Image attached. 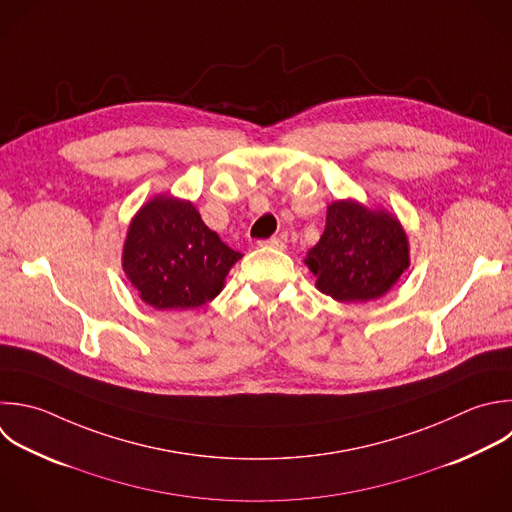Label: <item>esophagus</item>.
Returning <instances> with one entry per match:
<instances>
[{"label":"esophagus","mask_w":512,"mask_h":512,"mask_svg":"<svg viewBox=\"0 0 512 512\" xmlns=\"http://www.w3.org/2000/svg\"><path fill=\"white\" fill-rule=\"evenodd\" d=\"M260 246H270V248H276V250H286V242H284V240H280V238L264 240V242H260Z\"/></svg>","instance_id":"1"}]
</instances>
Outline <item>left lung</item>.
Instances as JSON below:
<instances>
[{"label": "left lung", "mask_w": 512, "mask_h": 512, "mask_svg": "<svg viewBox=\"0 0 512 512\" xmlns=\"http://www.w3.org/2000/svg\"><path fill=\"white\" fill-rule=\"evenodd\" d=\"M304 264L322 294L338 302H368L400 280L410 266V244L394 214L346 198L328 206L326 228Z\"/></svg>", "instance_id": "left-lung-1"}]
</instances>
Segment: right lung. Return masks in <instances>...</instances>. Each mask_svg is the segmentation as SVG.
Wrapping results in <instances>:
<instances>
[{"label": "right lung", "mask_w": 512, "mask_h": 512, "mask_svg": "<svg viewBox=\"0 0 512 512\" xmlns=\"http://www.w3.org/2000/svg\"><path fill=\"white\" fill-rule=\"evenodd\" d=\"M242 258L210 230L190 200L150 198L132 218L122 268L156 310H190L214 300Z\"/></svg>", "instance_id": "obj_1"}]
</instances>
